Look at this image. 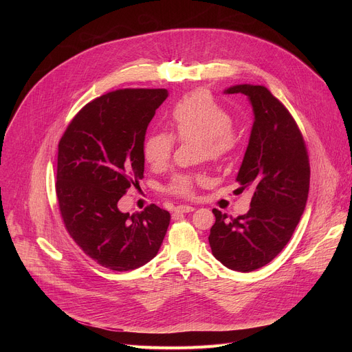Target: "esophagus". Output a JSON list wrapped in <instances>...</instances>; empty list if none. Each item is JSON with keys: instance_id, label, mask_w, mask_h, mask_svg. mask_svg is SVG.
I'll return each mask as SVG.
<instances>
[{"instance_id": "1", "label": "esophagus", "mask_w": 352, "mask_h": 352, "mask_svg": "<svg viewBox=\"0 0 352 352\" xmlns=\"http://www.w3.org/2000/svg\"><path fill=\"white\" fill-rule=\"evenodd\" d=\"M193 210H195V208L186 206V205H179V206H177V208L174 209L175 213H189V212H193Z\"/></svg>"}]
</instances>
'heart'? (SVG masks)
<instances>
[{
    "label": "heart",
    "mask_w": 352,
    "mask_h": 352,
    "mask_svg": "<svg viewBox=\"0 0 352 352\" xmlns=\"http://www.w3.org/2000/svg\"><path fill=\"white\" fill-rule=\"evenodd\" d=\"M173 133L156 131L143 140V157L153 168H163L171 159L175 138L178 140L199 139L200 153L212 162L228 157L236 146V133L228 110L206 90H195L182 97L168 116ZM202 175L177 174L167 185V192L192 197Z\"/></svg>",
    "instance_id": "obj_1"
}]
</instances>
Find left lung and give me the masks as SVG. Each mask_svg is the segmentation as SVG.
<instances>
[{
    "instance_id": "left-lung-1",
    "label": "left lung",
    "mask_w": 352,
    "mask_h": 352,
    "mask_svg": "<svg viewBox=\"0 0 352 352\" xmlns=\"http://www.w3.org/2000/svg\"><path fill=\"white\" fill-rule=\"evenodd\" d=\"M224 93L243 94L255 121L236 175L252 190L250 209L235 219L213 209L209 243L213 256L235 272H254L270 263L291 239L309 192V156L302 133L284 104L259 85H236Z\"/></svg>"
}]
</instances>
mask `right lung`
I'll use <instances>...</instances> for the list:
<instances>
[{"label":"right lung","mask_w":352,"mask_h":352,"mask_svg":"<svg viewBox=\"0 0 352 352\" xmlns=\"http://www.w3.org/2000/svg\"><path fill=\"white\" fill-rule=\"evenodd\" d=\"M168 97L166 89H120L87 103L58 143L56 193L65 228L83 252L116 272L152 261L170 213L156 205L122 213L118 200L143 178L148 122Z\"/></svg>","instance_id":"1"}]
</instances>
